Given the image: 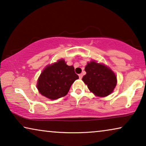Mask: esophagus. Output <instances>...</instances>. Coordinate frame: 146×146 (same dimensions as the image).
<instances>
[{
  "instance_id": "34e87169",
  "label": "esophagus",
  "mask_w": 146,
  "mask_h": 146,
  "mask_svg": "<svg viewBox=\"0 0 146 146\" xmlns=\"http://www.w3.org/2000/svg\"><path fill=\"white\" fill-rule=\"evenodd\" d=\"M79 79H82V78H83V74H82V73L79 74Z\"/></svg>"
}]
</instances>
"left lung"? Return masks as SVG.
<instances>
[{"label":"left lung","instance_id":"obj_1","mask_svg":"<svg viewBox=\"0 0 146 146\" xmlns=\"http://www.w3.org/2000/svg\"><path fill=\"white\" fill-rule=\"evenodd\" d=\"M83 81L92 93L98 96L109 95L116 85V77L112 70L103 64L91 61L86 65Z\"/></svg>","mask_w":146,"mask_h":146}]
</instances>
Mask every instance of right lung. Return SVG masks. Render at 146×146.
Masks as SVG:
<instances>
[{
    "mask_svg": "<svg viewBox=\"0 0 146 146\" xmlns=\"http://www.w3.org/2000/svg\"><path fill=\"white\" fill-rule=\"evenodd\" d=\"M79 76L73 66H69L63 59L48 65L39 77L37 88L40 93L52 100L66 95Z\"/></svg>",
    "mask_w": 146,
    "mask_h": 146,
    "instance_id": "add662e5",
    "label": "right lung"
}]
</instances>
